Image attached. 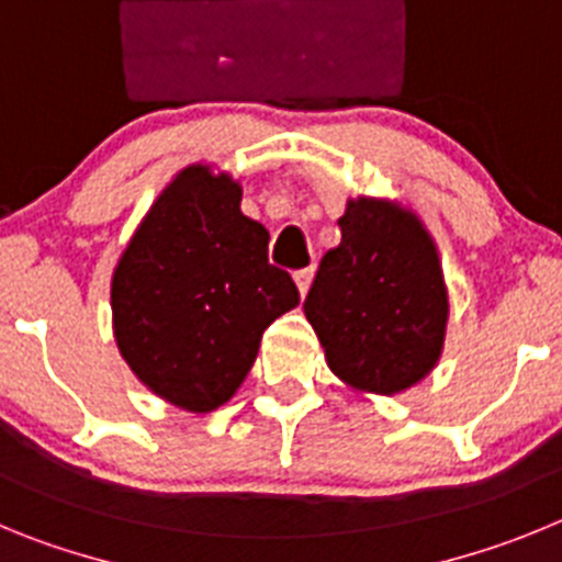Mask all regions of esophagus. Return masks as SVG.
Returning <instances> with one entry per match:
<instances>
[{
  "instance_id": "1",
  "label": "esophagus",
  "mask_w": 562,
  "mask_h": 562,
  "mask_svg": "<svg viewBox=\"0 0 562 562\" xmlns=\"http://www.w3.org/2000/svg\"><path fill=\"white\" fill-rule=\"evenodd\" d=\"M293 280H296V288H300V293L305 296L307 288H311V280H313V269H302L293 274Z\"/></svg>"
}]
</instances>
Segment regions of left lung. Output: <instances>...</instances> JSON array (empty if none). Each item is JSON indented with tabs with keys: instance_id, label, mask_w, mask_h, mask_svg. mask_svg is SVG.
<instances>
[{
	"instance_id": "obj_1",
	"label": "left lung",
	"mask_w": 562,
	"mask_h": 562,
	"mask_svg": "<svg viewBox=\"0 0 562 562\" xmlns=\"http://www.w3.org/2000/svg\"><path fill=\"white\" fill-rule=\"evenodd\" d=\"M341 244L305 300L333 375L358 394H401L442 358L448 285L431 232L397 199H347Z\"/></svg>"
}]
</instances>
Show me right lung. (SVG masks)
<instances>
[{"mask_svg": "<svg viewBox=\"0 0 562 562\" xmlns=\"http://www.w3.org/2000/svg\"><path fill=\"white\" fill-rule=\"evenodd\" d=\"M240 201V181L218 165H187L156 195L111 274L120 356L181 412L229 403L262 330L300 305L291 277L269 266V229Z\"/></svg>", "mask_w": 562, "mask_h": 562, "instance_id": "add662e5", "label": "right lung"}]
</instances>
